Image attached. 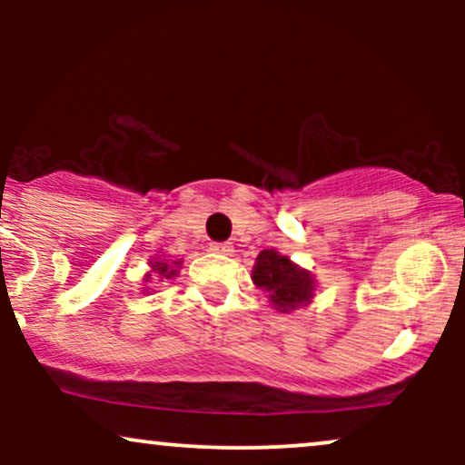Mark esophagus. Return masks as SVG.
I'll return each instance as SVG.
<instances>
[{
	"mask_svg": "<svg viewBox=\"0 0 465 465\" xmlns=\"http://www.w3.org/2000/svg\"><path fill=\"white\" fill-rule=\"evenodd\" d=\"M210 249L214 251V253H221V255H229L233 251V247L229 242H212Z\"/></svg>",
	"mask_w": 465,
	"mask_h": 465,
	"instance_id": "34e87169",
	"label": "esophagus"
}]
</instances>
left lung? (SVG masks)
<instances>
[{
	"instance_id": "left-lung-1",
	"label": "left lung",
	"mask_w": 465,
	"mask_h": 465,
	"mask_svg": "<svg viewBox=\"0 0 465 465\" xmlns=\"http://www.w3.org/2000/svg\"><path fill=\"white\" fill-rule=\"evenodd\" d=\"M251 280L269 295L275 311L280 312L297 311L311 303L314 297V277L311 271L297 266L288 255L277 253L275 249L260 251Z\"/></svg>"
}]
</instances>
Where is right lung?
<instances>
[{"instance_id": "add662e5", "label": "right lung", "mask_w": 465, "mask_h": 465, "mask_svg": "<svg viewBox=\"0 0 465 465\" xmlns=\"http://www.w3.org/2000/svg\"><path fill=\"white\" fill-rule=\"evenodd\" d=\"M153 266V273H146L143 277V282H163V280H173V277H177L179 273V266H181V260H174V262H168V260H153L151 262ZM143 291H148V286L143 288ZM153 291V288H151Z\"/></svg>"}]
</instances>
